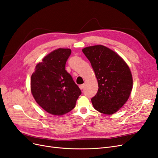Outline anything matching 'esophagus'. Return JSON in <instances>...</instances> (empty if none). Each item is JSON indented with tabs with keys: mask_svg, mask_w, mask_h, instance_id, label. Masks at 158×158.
<instances>
[{
	"mask_svg": "<svg viewBox=\"0 0 158 158\" xmlns=\"http://www.w3.org/2000/svg\"><path fill=\"white\" fill-rule=\"evenodd\" d=\"M79 88L80 89H83L84 88V84H82V85H79Z\"/></svg>",
	"mask_w": 158,
	"mask_h": 158,
	"instance_id": "1",
	"label": "esophagus"
}]
</instances>
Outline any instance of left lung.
Segmentation results:
<instances>
[{"label": "left lung", "mask_w": 158, "mask_h": 158, "mask_svg": "<svg viewBox=\"0 0 158 158\" xmlns=\"http://www.w3.org/2000/svg\"><path fill=\"white\" fill-rule=\"evenodd\" d=\"M98 82V91L92 98L94 109L112 114L128 100L132 89V76L128 66L115 52L103 45L85 47Z\"/></svg>", "instance_id": "8db88e82"}]
</instances>
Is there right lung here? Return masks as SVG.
Instances as JSON below:
<instances>
[{
  "mask_svg": "<svg viewBox=\"0 0 158 158\" xmlns=\"http://www.w3.org/2000/svg\"><path fill=\"white\" fill-rule=\"evenodd\" d=\"M70 54V49L52 51L36 65L31 77V92L36 102L55 115H62L73 109L82 94L65 70Z\"/></svg>",
  "mask_w": 158,
  "mask_h": 158,
  "instance_id": "right-lung-1",
  "label": "right lung"
}]
</instances>
